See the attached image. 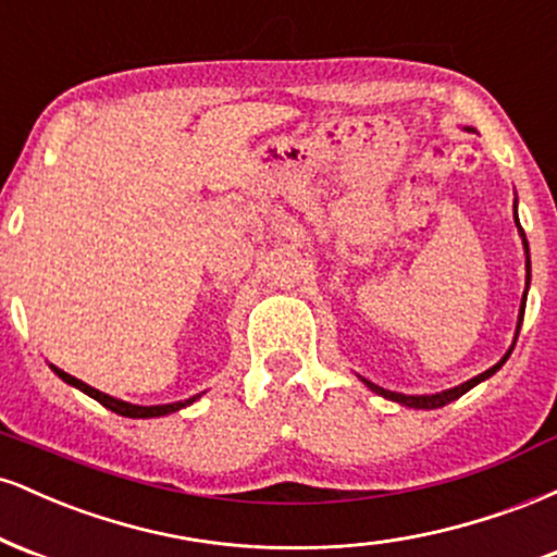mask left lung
<instances>
[{
	"label": "left lung",
	"mask_w": 557,
	"mask_h": 557,
	"mask_svg": "<svg viewBox=\"0 0 557 557\" xmlns=\"http://www.w3.org/2000/svg\"><path fill=\"white\" fill-rule=\"evenodd\" d=\"M516 225H519V216H516ZM519 233H521V240H523V251H527V290H529V280H532V264H529V243H527V235H523L521 225H519ZM523 309H527V293H523V298H521V311H519V324H516V337H519V330H521V322H523ZM510 350H513V345H510ZM510 350L503 356L500 361L495 363V367L487 369V372H482L479 376H474V380L463 382V385L450 387V389H443V393H434V395H403V393H393V389H385V387L374 385V382H369V380H361V382H363V385H367L369 389H372V393L382 395V398L395 400V403H400V406H408V408H424V411H430V408H443V406H447V403L458 400L463 393H469L471 387H476L479 382H484V380H487V376L495 374L497 369H500L503 363L508 361Z\"/></svg>",
	"instance_id": "8db88e82"
}]
</instances>
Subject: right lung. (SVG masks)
<instances>
[{
  "label": "right lung",
  "mask_w": 557,
  "mask_h": 557,
  "mask_svg": "<svg viewBox=\"0 0 557 557\" xmlns=\"http://www.w3.org/2000/svg\"><path fill=\"white\" fill-rule=\"evenodd\" d=\"M52 369H54V374L60 376L62 382H67V385L78 387L81 393L91 395V398H94V400H99L101 406H104V408H110V411L120 413V417H127V419H154V417H168V413H175V411H181V408L190 406V403L198 400V395H194V398H188V400L164 403V406H133V403L117 400V398H112V395H107V393H99V389H94L91 385H86V382L75 380L73 374L62 372V369H57V367H52Z\"/></svg>",
  "instance_id": "1"
}]
</instances>
